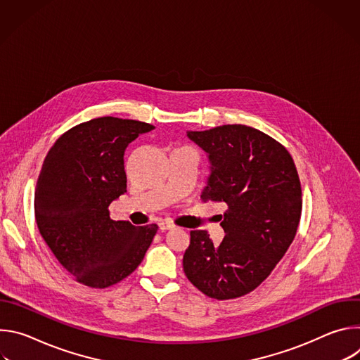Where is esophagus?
Masks as SVG:
<instances>
[{"label": "esophagus", "instance_id": "obj_1", "mask_svg": "<svg viewBox=\"0 0 360 360\" xmlns=\"http://www.w3.org/2000/svg\"><path fill=\"white\" fill-rule=\"evenodd\" d=\"M158 226H160V229H161V231H167V229H171L174 225H172V224H169V222H164V221H162V222H160V224H158Z\"/></svg>", "mask_w": 360, "mask_h": 360}]
</instances>
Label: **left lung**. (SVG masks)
I'll return each instance as SVG.
<instances>
[{
    "label": "left lung",
    "instance_id": "1",
    "mask_svg": "<svg viewBox=\"0 0 360 360\" xmlns=\"http://www.w3.org/2000/svg\"><path fill=\"white\" fill-rule=\"evenodd\" d=\"M208 152L211 175L200 198L222 202L225 238L214 245L207 231H191L184 272L203 295L226 300L258 288L295 239L302 189L288 149L246 125L191 131Z\"/></svg>",
    "mask_w": 360,
    "mask_h": 360
}]
</instances>
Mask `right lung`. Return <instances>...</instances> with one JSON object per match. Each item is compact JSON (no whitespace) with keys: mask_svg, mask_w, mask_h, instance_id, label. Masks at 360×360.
I'll return each instance as SVG.
<instances>
[{"mask_svg":"<svg viewBox=\"0 0 360 360\" xmlns=\"http://www.w3.org/2000/svg\"><path fill=\"white\" fill-rule=\"evenodd\" d=\"M153 125L101 117L64 132L38 175L34 211L41 236L58 262L85 286L104 289L142 262L158 226L110 218V203L127 192L124 152Z\"/></svg>","mask_w":360,"mask_h":360,"instance_id":"1","label":"right lung"}]
</instances>
